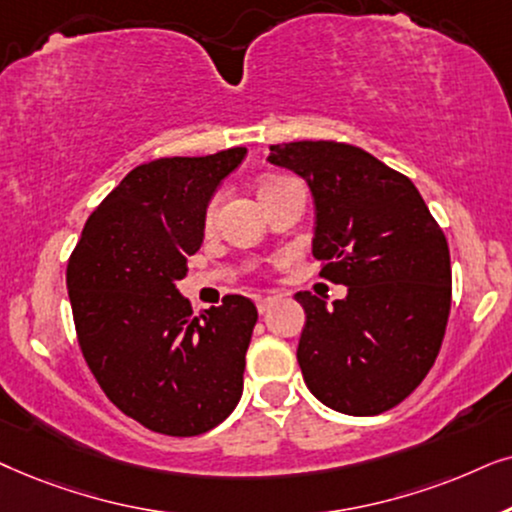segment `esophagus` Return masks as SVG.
Returning <instances> with one entry per match:
<instances>
[{
  "label": "esophagus",
  "instance_id": "34e87169",
  "mask_svg": "<svg viewBox=\"0 0 512 512\" xmlns=\"http://www.w3.org/2000/svg\"><path fill=\"white\" fill-rule=\"evenodd\" d=\"M274 304H276V297H271V295L257 297V311H260V313H267Z\"/></svg>",
  "mask_w": 512,
  "mask_h": 512
}]
</instances>
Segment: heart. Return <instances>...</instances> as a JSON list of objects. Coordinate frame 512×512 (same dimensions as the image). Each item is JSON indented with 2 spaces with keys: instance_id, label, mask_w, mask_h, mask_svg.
Returning <instances> with one entry per match:
<instances>
[{
  "instance_id": "1",
  "label": "heart",
  "mask_w": 512,
  "mask_h": 512,
  "mask_svg": "<svg viewBox=\"0 0 512 512\" xmlns=\"http://www.w3.org/2000/svg\"><path fill=\"white\" fill-rule=\"evenodd\" d=\"M271 182V180H269ZM213 215H215V203H210V208H208V222L213 220Z\"/></svg>"
}]
</instances>
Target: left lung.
<instances>
[{
	"label": "left lung",
	"mask_w": 512,
	"mask_h": 512,
	"mask_svg": "<svg viewBox=\"0 0 512 512\" xmlns=\"http://www.w3.org/2000/svg\"><path fill=\"white\" fill-rule=\"evenodd\" d=\"M271 166L309 185L320 276L349 288L332 302L297 292L306 323L297 360L320 403L353 417L391 410L438 358L452 304L447 238L410 177L330 140L271 145Z\"/></svg>",
	"instance_id": "left-lung-1"
}]
</instances>
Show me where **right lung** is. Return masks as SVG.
<instances>
[{"instance_id":"obj_1","label":"right lung","mask_w":512,"mask_h":512,"mask_svg":"<svg viewBox=\"0 0 512 512\" xmlns=\"http://www.w3.org/2000/svg\"><path fill=\"white\" fill-rule=\"evenodd\" d=\"M245 154L133 168L88 217L67 264L81 353L107 398L149 431L201 435L241 400L255 304L227 295L192 316L177 281L201 248L210 199Z\"/></svg>"}]
</instances>
